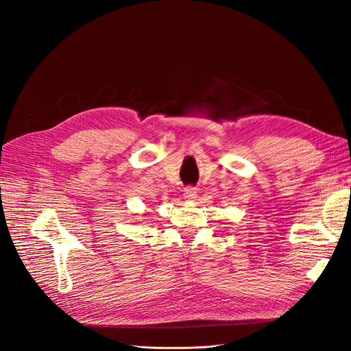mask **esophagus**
<instances>
[{
	"label": "esophagus",
	"mask_w": 351,
	"mask_h": 351,
	"mask_svg": "<svg viewBox=\"0 0 351 351\" xmlns=\"http://www.w3.org/2000/svg\"><path fill=\"white\" fill-rule=\"evenodd\" d=\"M196 197H197V191L195 187H187L184 190V199L196 200Z\"/></svg>",
	"instance_id": "esophagus-1"
}]
</instances>
